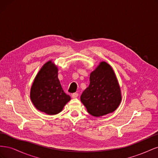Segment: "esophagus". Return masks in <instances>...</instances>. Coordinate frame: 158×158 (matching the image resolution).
Masks as SVG:
<instances>
[{
    "label": "esophagus",
    "instance_id": "1",
    "mask_svg": "<svg viewBox=\"0 0 158 158\" xmlns=\"http://www.w3.org/2000/svg\"><path fill=\"white\" fill-rule=\"evenodd\" d=\"M78 96V93H74L72 94V98H76Z\"/></svg>",
    "mask_w": 158,
    "mask_h": 158
}]
</instances>
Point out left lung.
Here are the masks:
<instances>
[{
  "label": "left lung",
  "mask_w": 158,
  "mask_h": 158,
  "mask_svg": "<svg viewBox=\"0 0 158 158\" xmlns=\"http://www.w3.org/2000/svg\"><path fill=\"white\" fill-rule=\"evenodd\" d=\"M121 89L111 66L101 62L89 76V85L80 99L88 112L94 117L112 113L121 102Z\"/></svg>",
  "instance_id": "left-lung-1"
}]
</instances>
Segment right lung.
Returning a JSON list of instances; mask_svg holds the SVG:
<instances>
[{"label":"right lung","mask_w":158,"mask_h":158,"mask_svg":"<svg viewBox=\"0 0 158 158\" xmlns=\"http://www.w3.org/2000/svg\"><path fill=\"white\" fill-rule=\"evenodd\" d=\"M30 98L39 111L47 114H56L63 110L70 100L58 78V69L48 61L42 66L31 85Z\"/></svg>","instance_id":"obj_1"}]
</instances>
